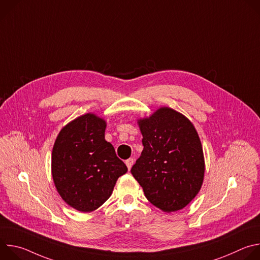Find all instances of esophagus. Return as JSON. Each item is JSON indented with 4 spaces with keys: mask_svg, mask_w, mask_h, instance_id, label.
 <instances>
[{
    "mask_svg": "<svg viewBox=\"0 0 260 260\" xmlns=\"http://www.w3.org/2000/svg\"><path fill=\"white\" fill-rule=\"evenodd\" d=\"M125 165H126L127 169H128V170H131V168H132V167H133V165H134V159H133V158H128V159H126V160H125Z\"/></svg>",
    "mask_w": 260,
    "mask_h": 260,
    "instance_id": "esophagus-1",
    "label": "esophagus"
}]
</instances>
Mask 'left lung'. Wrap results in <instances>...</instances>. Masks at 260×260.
Returning a JSON list of instances; mask_svg holds the SVG:
<instances>
[{"label": "left lung", "instance_id": "8db88e82", "mask_svg": "<svg viewBox=\"0 0 260 260\" xmlns=\"http://www.w3.org/2000/svg\"><path fill=\"white\" fill-rule=\"evenodd\" d=\"M144 149L131 172L145 197L164 212L186 207L204 182L205 157L192 122L178 111L160 107L137 120Z\"/></svg>", "mask_w": 260, "mask_h": 260}]
</instances>
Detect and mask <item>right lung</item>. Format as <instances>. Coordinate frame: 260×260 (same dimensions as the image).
Here are the masks:
<instances>
[{
  "instance_id": "right-lung-1",
  "label": "right lung",
  "mask_w": 260,
  "mask_h": 260,
  "mask_svg": "<svg viewBox=\"0 0 260 260\" xmlns=\"http://www.w3.org/2000/svg\"><path fill=\"white\" fill-rule=\"evenodd\" d=\"M106 126V120L94 113L83 114L60 129L52 148L55 188L70 207L83 213L100 208L127 172L105 140Z\"/></svg>"
}]
</instances>
